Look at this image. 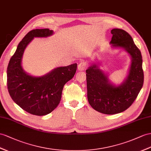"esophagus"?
Listing matches in <instances>:
<instances>
[{"mask_svg":"<svg viewBox=\"0 0 151 151\" xmlns=\"http://www.w3.org/2000/svg\"><path fill=\"white\" fill-rule=\"evenodd\" d=\"M87 67V63L85 62H81V63L78 65V69L80 71H82L86 69Z\"/></svg>","mask_w":151,"mask_h":151,"instance_id":"1","label":"esophagus"}]
</instances>
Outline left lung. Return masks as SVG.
<instances>
[{
    "instance_id": "obj_1",
    "label": "left lung",
    "mask_w": 151,
    "mask_h": 151,
    "mask_svg": "<svg viewBox=\"0 0 151 151\" xmlns=\"http://www.w3.org/2000/svg\"><path fill=\"white\" fill-rule=\"evenodd\" d=\"M111 33V48L122 50L131 58L125 79L121 83H114L106 71L100 68L102 65L98 59L86 70L88 101L95 110L108 115L121 113L128 109L144 84L142 54L132 37L120 29H114Z\"/></svg>"
}]
</instances>
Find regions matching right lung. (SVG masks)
<instances>
[{
  "label": "right lung",
  "instance_id": "obj_1",
  "mask_svg": "<svg viewBox=\"0 0 151 151\" xmlns=\"http://www.w3.org/2000/svg\"><path fill=\"white\" fill-rule=\"evenodd\" d=\"M53 31L49 29H34L26 34L11 58L7 69V88L14 102L30 114L47 115L59 105L65 83L74 76L77 64L54 68L41 76L27 73L22 58L27 46L34 37H48Z\"/></svg>",
  "mask_w": 151,
  "mask_h": 151
}]
</instances>
